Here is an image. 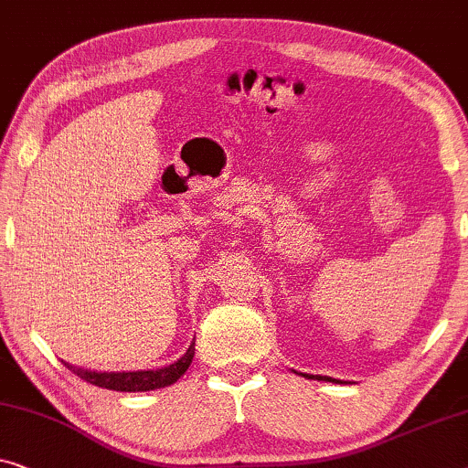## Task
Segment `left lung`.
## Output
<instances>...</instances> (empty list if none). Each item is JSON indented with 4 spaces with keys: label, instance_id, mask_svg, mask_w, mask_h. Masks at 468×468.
<instances>
[{
    "label": "left lung",
    "instance_id": "obj_1",
    "mask_svg": "<svg viewBox=\"0 0 468 468\" xmlns=\"http://www.w3.org/2000/svg\"><path fill=\"white\" fill-rule=\"evenodd\" d=\"M320 381H335V384H347V381H341V379H333V378H328V375H320L318 378Z\"/></svg>",
    "mask_w": 468,
    "mask_h": 468
}]
</instances>
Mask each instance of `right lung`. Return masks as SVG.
<instances>
[{"instance_id":"obj_1","label":"right lung","mask_w":468,"mask_h":468,"mask_svg":"<svg viewBox=\"0 0 468 468\" xmlns=\"http://www.w3.org/2000/svg\"><path fill=\"white\" fill-rule=\"evenodd\" d=\"M195 356V341L188 346V350L184 352L176 363L161 368H148V371H90V368L76 367L61 360V363L74 371L78 378H82L89 384L108 388V390L116 392H146V390H159V388H165L176 384L177 379L186 373V368L193 363Z\"/></svg>"}]
</instances>
